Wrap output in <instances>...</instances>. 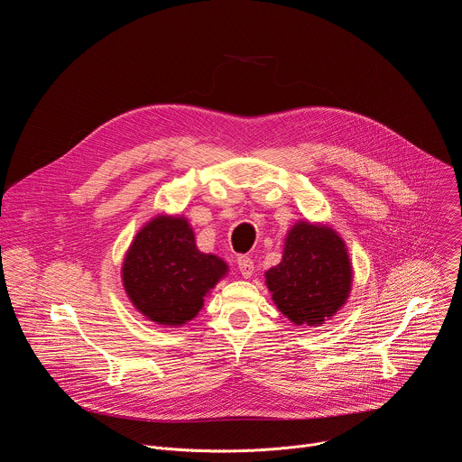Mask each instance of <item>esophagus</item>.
I'll use <instances>...</instances> for the list:
<instances>
[{"instance_id":"1","label":"esophagus","mask_w":462,"mask_h":462,"mask_svg":"<svg viewBox=\"0 0 462 462\" xmlns=\"http://www.w3.org/2000/svg\"><path fill=\"white\" fill-rule=\"evenodd\" d=\"M237 267H239V273L243 278H250L254 274V261L248 257V255H239L237 257Z\"/></svg>"}]
</instances>
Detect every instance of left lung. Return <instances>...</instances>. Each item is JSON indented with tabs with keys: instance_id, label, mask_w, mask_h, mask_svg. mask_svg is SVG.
<instances>
[{
	"instance_id": "1",
	"label": "left lung",
	"mask_w": 462,
	"mask_h": 462,
	"mask_svg": "<svg viewBox=\"0 0 462 462\" xmlns=\"http://www.w3.org/2000/svg\"><path fill=\"white\" fill-rule=\"evenodd\" d=\"M265 283L282 314L294 325H321L347 301L353 265L344 239L318 223H296L283 257L265 273Z\"/></svg>"
}]
</instances>
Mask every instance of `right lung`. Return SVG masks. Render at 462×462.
<instances>
[{
  "instance_id": "right-lung-1",
  "label": "right lung",
  "mask_w": 462,
  "mask_h": 462,
  "mask_svg": "<svg viewBox=\"0 0 462 462\" xmlns=\"http://www.w3.org/2000/svg\"><path fill=\"white\" fill-rule=\"evenodd\" d=\"M226 273L221 257L197 248L184 217L157 216L131 241L122 283L143 316L159 325L180 327L199 314L207 294Z\"/></svg>"
}]
</instances>
